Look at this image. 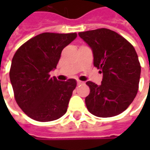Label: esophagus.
Listing matches in <instances>:
<instances>
[{
  "mask_svg": "<svg viewBox=\"0 0 150 150\" xmlns=\"http://www.w3.org/2000/svg\"><path fill=\"white\" fill-rule=\"evenodd\" d=\"M77 83H78V85H82V84H83L84 83L83 82H82V81H80V80H78V81H77Z\"/></svg>",
  "mask_w": 150,
  "mask_h": 150,
  "instance_id": "34e87169",
  "label": "esophagus"
}]
</instances>
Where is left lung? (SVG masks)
<instances>
[{
    "label": "left lung",
    "mask_w": 150,
    "mask_h": 150,
    "mask_svg": "<svg viewBox=\"0 0 150 150\" xmlns=\"http://www.w3.org/2000/svg\"><path fill=\"white\" fill-rule=\"evenodd\" d=\"M89 46L93 65L103 72L100 85L87 82L90 93L85 103L92 114L108 118L120 114L134 101L141 67L134 47L117 32L106 28L79 32Z\"/></svg>",
    "instance_id": "left-lung-1"
}]
</instances>
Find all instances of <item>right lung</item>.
I'll return each instance as SVG.
<instances>
[{
	"label": "right lung",
	"mask_w": 150,
	"mask_h": 150,
	"mask_svg": "<svg viewBox=\"0 0 150 150\" xmlns=\"http://www.w3.org/2000/svg\"><path fill=\"white\" fill-rule=\"evenodd\" d=\"M77 33L44 32L31 38L16 52L10 69L15 99L28 117L39 122L58 119L67 112L75 79L66 82L50 78L62 49Z\"/></svg>",
	"instance_id": "obj_1"
}]
</instances>
